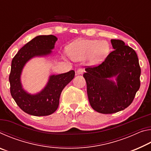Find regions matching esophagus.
<instances>
[{"label":"esophagus","instance_id":"34e87169","mask_svg":"<svg viewBox=\"0 0 151 151\" xmlns=\"http://www.w3.org/2000/svg\"><path fill=\"white\" fill-rule=\"evenodd\" d=\"M76 73H77L78 75H82V74H83L84 73V70L81 69V68H78L77 71H76Z\"/></svg>","mask_w":151,"mask_h":151}]
</instances>
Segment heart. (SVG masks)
Returning <instances> with one entry per match:
<instances>
[{"label":"heart","instance_id":"obj_1","mask_svg":"<svg viewBox=\"0 0 151 151\" xmlns=\"http://www.w3.org/2000/svg\"><path fill=\"white\" fill-rule=\"evenodd\" d=\"M109 49V45L106 41L83 39L73 42L68 50L74 60H82L88 57L91 65H98L106 57Z\"/></svg>","mask_w":151,"mask_h":151}]
</instances>
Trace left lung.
<instances>
[{"instance_id": "left-lung-1", "label": "left lung", "mask_w": 151, "mask_h": 151, "mask_svg": "<svg viewBox=\"0 0 151 151\" xmlns=\"http://www.w3.org/2000/svg\"><path fill=\"white\" fill-rule=\"evenodd\" d=\"M114 50L98 66H86L83 74L92 108L112 114L127 108L140 85V67L133 48L121 40L112 39ZM116 76L117 84L109 80Z\"/></svg>"}]
</instances>
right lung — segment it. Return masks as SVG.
<instances>
[{
    "mask_svg": "<svg viewBox=\"0 0 151 151\" xmlns=\"http://www.w3.org/2000/svg\"><path fill=\"white\" fill-rule=\"evenodd\" d=\"M57 40V38L53 35L38 36L20 48L12 60L9 75L11 96L20 109L30 115L47 116L57 111L61 92L75 77L73 70L51 75L45 88L34 95L28 94L22 88L20 75L25 64L34 57L50 54Z\"/></svg>",
    "mask_w": 151,
    "mask_h": 151,
    "instance_id": "add662e5",
    "label": "right lung"
}]
</instances>
